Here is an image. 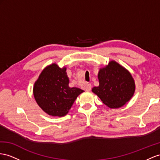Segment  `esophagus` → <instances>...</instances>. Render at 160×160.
I'll return each mask as SVG.
<instances>
[{
	"label": "esophagus",
	"instance_id": "obj_1",
	"mask_svg": "<svg viewBox=\"0 0 160 160\" xmlns=\"http://www.w3.org/2000/svg\"><path fill=\"white\" fill-rule=\"evenodd\" d=\"M91 88H92L91 84H87V86H86V90H87V91H91Z\"/></svg>",
	"mask_w": 160,
	"mask_h": 160
}]
</instances>
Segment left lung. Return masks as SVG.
<instances>
[{
    "label": "left lung",
    "mask_w": 160,
    "mask_h": 160,
    "mask_svg": "<svg viewBox=\"0 0 160 160\" xmlns=\"http://www.w3.org/2000/svg\"><path fill=\"white\" fill-rule=\"evenodd\" d=\"M99 87L92 91L110 108H119L129 101L135 91L134 80L130 73L115 61L101 68L98 73Z\"/></svg>",
    "instance_id": "obj_1"
}]
</instances>
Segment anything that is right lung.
<instances>
[{"instance_id": "add662e5", "label": "right lung", "mask_w": 160, "mask_h": 160, "mask_svg": "<svg viewBox=\"0 0 160 160\" xmlns=\"http://www.w3.org/2000/svg\"><path fill=\"white\" fill-rule=\"evenodd\" d=\"M84 91L69 87L66 68L56 63L48 65L35 82L33 94L36 103L44 112L52 116L66 115L80 94Z\"/></svg>"}]
</instances>
